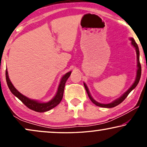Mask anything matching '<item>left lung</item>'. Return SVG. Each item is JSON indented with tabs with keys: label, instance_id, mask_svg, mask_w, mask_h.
Returning a JSON list of instances; mask_svg holds the SVG:
<instances>
[{
	"label": "left lung",
	"instance_id": "8db88e82",
	"mask_svg": "<svg viewBox=\"0 0 147 147\" xmlns=\"http://www.w3.org/2000/svg\"><path fill=\"white\" fill-rule=\"evenodd\" d=\"M130 41H131V43L132 45H133V47L135 48L136 49V59H137V71H136V79H135V81H134V84H132L131 86V87H130L129 89H128L127 91H126L125 93L124 94H122V95L120 96L119 98H118V99H116L114 100V102H111V103H109V104H101V103H99V102H96L95 100L92 97L91 94H90V92H89V90H88V88L87 87V86H86V84L85 83H84V87H85V89L86 90V92H87V94L88 96H89V98L90 99V100L93 102V103L95 104V105L98 106H100V107H102V108H113V107H115V106H118V104H120L121 102H122L124 100V99L127 97L128 94H130V92L132 91V90H134V88H136V86H137V84H138V82H139V80H140V76H141V65H140V59H139V49H138V45L136 44V43L134 41L133 38H130Z\"/></svg>",
	"mask_w": 147,
	"mask_h": 147
}]
</instances>
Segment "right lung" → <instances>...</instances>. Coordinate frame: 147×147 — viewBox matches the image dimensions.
Instances as JSON below:
<instances>
[{
  "label": "right lung",
  "instance_id": "obj_1",
  "mask_svg": "<svg viewBox=\"0 0 147 147\" xmlns=\"http://www.w3.org/2000/svg\"><path fill=\"white\" fill-rule=\"evenodd\" d=\"M71 71L67 72V73H66L65 75L61 78L59 87H58L57 92V93H56L55 96H54L53 99L50 100L49 102H45V103H44V102H39V101H37V100H31L20 93V92L14 87L13 84L11 83V80L9 79V75H8L7 69H6V80H7V85L9 86V90H11L12 94H14L16 97L19 98V99L21 100L27 107H28L29 109H31L32 110H34V111L35 112H44L49 111V110L52 109V108H55V106H57L58 104L60 103V102L61 101L62 98H63L65 82L67 81L68 78H69L70 75H71Z\"/></svg>",
  "mask_w": 147,
  "mask_h": 147
}]
</instances>
